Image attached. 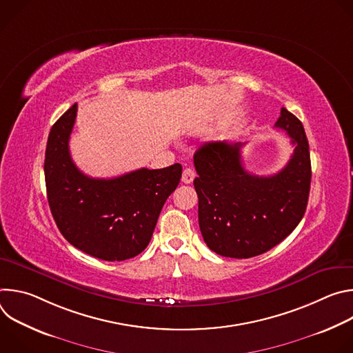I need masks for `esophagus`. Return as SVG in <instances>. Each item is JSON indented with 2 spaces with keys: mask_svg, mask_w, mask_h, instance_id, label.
<instances>
[{
  "mask_svg": "<svg viewBox=\"0 0 353 353\" xmlns=\"http://www.w3.org/2000/svg\"><path fill=\"white\" fill-rule=\"evenodd\" d=\"M194 179H195V172H194L192 169L187 168V169H184V170H183L181 181H183L184 184H190V183H192V180H194Z\"/></svg>",
  "mask_w": 353,
  "mask_h": 353,
  "instance_id": "34e87169",
  "label": "esophagus"
}]
</instances>
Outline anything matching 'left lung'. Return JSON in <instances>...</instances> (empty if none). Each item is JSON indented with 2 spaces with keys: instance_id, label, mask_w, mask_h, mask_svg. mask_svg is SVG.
<instances>
[{
  "instance_id": "1",
  "label": "left lung",
  "mask_w": 353,
  "mask_h": 353,
  "mask_svg": "<svg viewBox=\"0 0 353 353\" xmlns=\"http://www.w3.org/2000/svg\"><path fill=\"white\" fill-rule=\"evenodd\" d=\"M275 127L290 137L293 155L272 176L243 168L241 142L208 141L194 154L199 230L219 256H260L288 237L306 212L312 163L303 124L282 108Z\"/></svg>"
}]
</instances>
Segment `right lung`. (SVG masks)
Masks as SVG:
<instances>
[{
  "label": "right lung",
  "mask_w": 353,
  "mask_h": 353,
  "mask_svg": "<svg viewBox=\"0 0 353 353\" xmlns=\"http://www.w3.org/2000/svg\"><path fill=\"white\" fill-rule=\"evenodd\" d=\"M78 105L52 127L44 177L50 211L61 234L83 253L105 261H124L146 248L168 196L181 179V165L139 169L113 179L83 174L70 155Z\"/></svg>",
  "instance_id": "add662e5"
}]
</instances>
